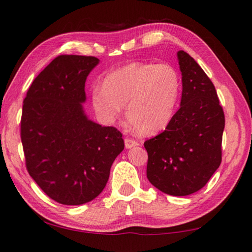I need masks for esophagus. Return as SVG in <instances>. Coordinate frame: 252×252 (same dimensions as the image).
Returning <instances> with one entry per match:
<instances>
[{
    "instance_id": "1",
    "label": "esophagus",
    "mask_w": 252,
    "mask_h": 252,
    "mask_svg": "<svg viewBox=\"0 0 252 252\" xmlns=\"http://www.w3.org/2000/svg\"><path fill=\"white\" fill-rule=\"evenodd\" d=\"M137 145H138V142L135 141V139L129 138V137H126L125 138V146H126V149L134 148V146H137Z\"/></svg>"
}]
</instances>
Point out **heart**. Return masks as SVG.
<instances>
[{"label": "heart", "instance_id": "obj_1", "mask_svg": "<svg viewBox=\"0 0 252 252\" xmlns=\"http://www.w3.org/2000/svg\"><path fill=\"white\" fill-rule=\"evenodd\" d=\"M180 94V77L171 65L131 63L110 72L103 88L91 94L94 110L113 123L125 107L127 122L142 135L156 134L171 121Z\"/></svg>", "mask_w": 252, "mask_h": 252}]
</instances>
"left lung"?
Instances as JSON below:
<instances>
[{"mask_svg":"<svg viewBox=\"0 0 252 252\" xmlns=\"http://www.w3.org/2000/svg\"><path fill=\"white\" fill-rule=\"evenodd\" d=\"M177 55L183 75L180 108L164 131L144 142L146 176L162 192L187 196L202 189L220 164L225 117L203 68L184 50Z\"/></svg>","mask_w":252,"mask_h":252,"instance_id":"left-lung-1","label":"left lung"}]
</instances>
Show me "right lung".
<instances>
[{
	"mask_svg": "<svg viewBox=\"0 0 252 252\" xmlns=\"http://www.w3.org/2000/svg\"><path fill=\"white\" fill-rule=\"evenodd\" d=\"M99 60L60 55L39 73L23 100L21 142L30 177L63 205H82L106 187L124 150L123 134L84 114L87 76Z\"/></svg>",
	"mask_w": 252,
	"mask_h": 252,
	"instance_id": "obj_1",
	"label": "right lung"
}]
</instances>
